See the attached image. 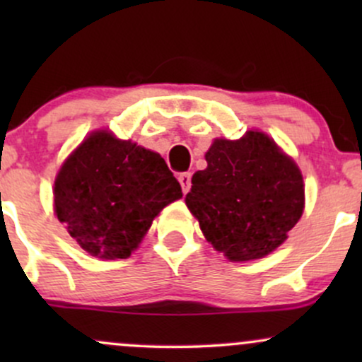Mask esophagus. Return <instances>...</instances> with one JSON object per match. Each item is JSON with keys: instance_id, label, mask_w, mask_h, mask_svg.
Instances as JSON below:
<instances>
[{"instance_id": "esophagus-1", "label": "esophagus", "mask_w": 362, "mask_h": 362, "mask_svg": "<svg viewBox=\"0 0 362 362\" xmlns=\"http://www.w3.org/2000/svg\"><path fill=\"white\" fill-rule=\"evenodd\" d=\"M178 182H180V185H182V192L184 194H187L190 190V173L189 172H184V173H180V175H178Z\"/></svg>"}]
</instances>
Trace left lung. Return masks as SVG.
<instances>
[{"label":"left lung","mask_w":362,"mask_h":362,"mask_svg":"<svg viewBox=\"0 0 362 362\" xmlns=\"http://www.w3.org/2000/svg\"><path fill=\"white\" fill-rule=\"evenodd\" d=\"M207 168L194 173L185 204L207 242L226 259H260L300 221L305 189L300 168L264 132L216 139Z\"/></svg>","instance_id":"obj_1"}]
</instances>
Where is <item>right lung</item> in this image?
<instances>
[{
	"mask_svg": "<svg viewBox=\"0 0 362 362\" xmlns=\"http://www.w3.org/2000/svg\"><path fill=\"white\" fill-rule=\"evenodd\" d=\"M182 197L158 153L95 132L64 161L54 184L57 219L91 255L127 259L155 216Z\"/></svg>",
	"mask_w": 362,
	"mask_h": 362,
	"instance_id": "right-lung-1",
	"label": "right lung"
}]
</instances>
